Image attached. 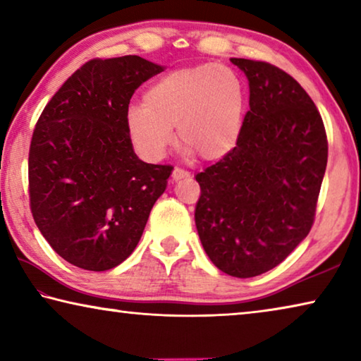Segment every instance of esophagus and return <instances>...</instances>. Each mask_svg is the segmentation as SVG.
<instances>
[{
	"label": "esophagus",
	"instance_id": "obj_1",
	"mask_svg": "<svg viewBox=\"0 0 361 361\" xmlns=\"http://www.w3.org/2000/svg\"><path fill=\"white\" fill-rule=\"evenodd\" d=\"M188 176H190V171L183 170V169H180V166H175L173 171H171V178H173V181L188 178Z\"/></svg>",
	"mask_w": 361,
	"mask_h": 361
}]
</instances>
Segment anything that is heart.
I'll return each mask as SVG.
<instances>
[{
  "label": "heart",
  "mask_w": 361,
  "mask_h": 361,
  "mask_svg": "<svg viewBox=\"0 0 361 361\" xmlns=\"http://www.w3.org/2000/svg\"><path fill=\"white\" fill-rule=\"evenodd\" d=\"M245 109V85L236 71L225 64H199L150 85L144 105L128 109L126 128L134 147L147 159L164 157L176 126L186 155L215 160L238 142Z\"/></svg>",
  "instance_id": "heart-1"
}]
</instances>
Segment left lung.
I'll list each match as a JSON object with an SVG mask.
<instances>
[{
  "label": "left lung",
  "instance_id": "obj_1",
  "mask_svg": "<svg viewBox=\"0 0 361 361\" xmlns=\"http://www.w3.org/2000/svg\"><path fill=\"white\" fill-rule=\"evenodd\" d=\"M250 84L236 146L196 175V228L211 259L232 277L271 271L310 233L327 165L314 102L274 64L232 58Z\"/></svg>",
  "mask_w": 361,
  "mask_h": 361
}]
</instances>
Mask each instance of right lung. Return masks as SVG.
I'll list each match as a JSON object with an SVG mask.
<instances>
[{
    "label": "right lung",
    "instance_id": "add662e5",
    "mask_svg": "<svg viewBox=\"0 0 361 361\" xmlns=\"http://www.w3.org/2000/svg\"><path fill=\"white\" fill-rule=\"evenodd\" d=\"M164 68L141 56L90 60L51 97L32 134L30 211L69 264L109 271L136 248L171 165L134 154L126 128L133 94Z\"/></svg>",
    "mask_w": 361,
    "mask_h": 361
}]
</instances>
